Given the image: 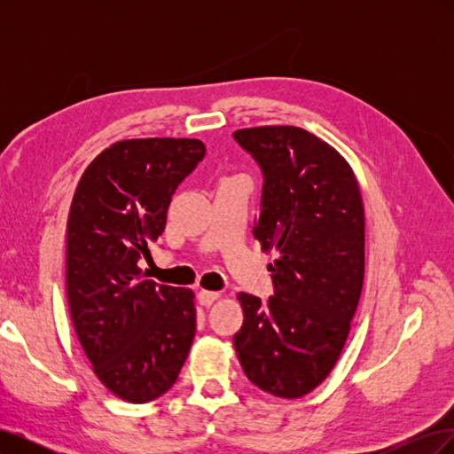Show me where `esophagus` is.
<instances>
[{"mask_svg": "<svg viewBox=\"0 0 454 454\" xmlns=\"http://www.w3.org/2000/svg\"><path fill=\"white\" fill-rule=\"evenodd\" d=\"M219 299V294L217 292H206V290H200L199 292V303L202 307H210L214 301Z\"/></svg>", "mask_w": 454, "mask_h": 454, "instance_id": "esophagus-1", "label": "esophagus"}]
</instances>
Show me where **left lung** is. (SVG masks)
I'll return each mask as SVG.
<instances>
[{"label": "left lung", "instance_id": "left-lung-1", "mask_svg": "<svg viewBox=\"0 0 454 454\" xmlns=\"http://www.w3.org/2000/svg\"><path fill=\"white\" fill-rule=\"evenodd\" d=\"M263 172L254 237L274 295L239 294L244 312L235 350L255 387L303 397L332 373L358 309L365 269V219L358 180L337 149L299 127L237 130Z\"/></svg>", "mask_w": 454, "mask_h": 454}]
</instances>
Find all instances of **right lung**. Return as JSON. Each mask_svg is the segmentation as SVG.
I'll return each instance as SVG.
<instances>
[{
  "label": "right lung",
  "instance_id": "right-lung-1",
  "mask_svg": "<svg viewBox=\"0 0 454 454\" xmlns=\"http://www.w3.org/2000/svg\"><path fill=\"white\" fill-rule=\"evenodd\" d=\"M195 138L121 140L81 176L66 229V292L77 339L104 387L130 403L162 395L197 332L195 294L144 280L167 212L204 159Z\"/></svg>",
  "mask_w": 454,
  "mask_h": 454
}]
</instances>
